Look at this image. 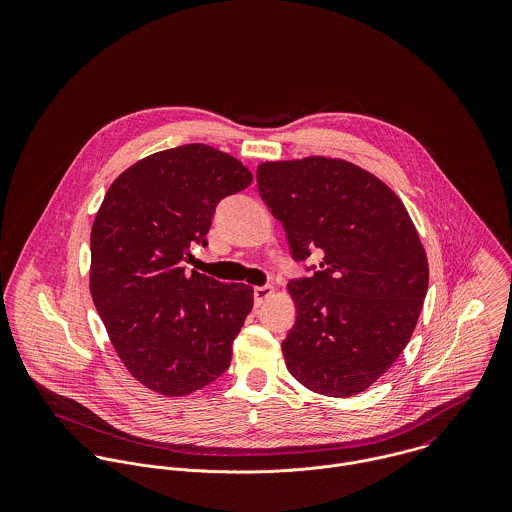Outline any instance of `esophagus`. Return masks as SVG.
Wrapping results in <instances>:
<instances>
[{
    "label": "esophagus",
    "mask_w": 512,
    "mask_h": 512,
    "mask_svg": "<svg viewBox=\"0 0 512 512\" xmlns=\"http://www.w3.org/2000/svg\"><path fill=\"white\" fill-rule=\"evenodd\" d=\"M272 293H274L272 286H256V288H254V303H256V305H262L264 299H268Z\"/></svg>",
    "instance_id": "obj_1"
}]
</instances>
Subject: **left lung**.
<instances>
[{
    "label": "left lung",
    "instance_id": "obj_1",
    "mask_svg": "<svg viewBox=\"0 0 512 512\" xmlns=\"http://www.w3.org/2000/svg\"><path fill=\"white\" fill-rule=\"evenodd\" d=\"M258 191L295 262L323 258L288 284L295 323L282 343L293 378L347 398L408 345L428 292V258L398 195L365 169L327 157L268 161Z\"/></svg>",
    "mask_w": 512,
    "mask_h": 512
}]
</instances>
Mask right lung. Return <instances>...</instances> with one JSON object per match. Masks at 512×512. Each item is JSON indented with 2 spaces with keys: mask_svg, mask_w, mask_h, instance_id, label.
Instances as JSON below:
<instances>
[{
  "mask_svg": "<svg viewBox=\"0 0 512 512\" xmlns=\"http://www.w3.org/2000/svg\"><path fill=\"white\" fill-rule=\"evenodd\" d=\"M252 173L205 144L165 149L126 169L90 232V293L120 361L149 390L185 396L230 366L252 288L187 272L217 205Z\"/></svg>",
  "mask_w": 512,
  "mask_h": 512,
  "instance_id": "1",
  "label": "right lung"
}]
</instances>
